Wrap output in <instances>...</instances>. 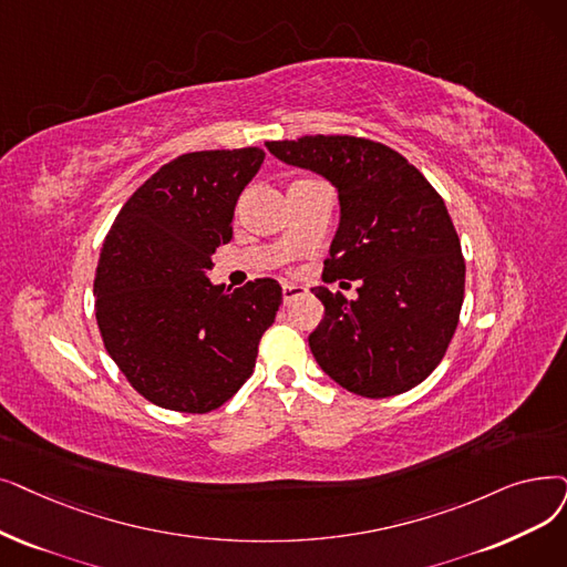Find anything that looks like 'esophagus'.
I'll list each match as a JSON object with an SVG mask.
<instances>
[{
  "instance_id": "obj_1",
  "label": "esophagus",
  "mask_w": 567,
  "mask_h": 567,
  "mask_svg": "<svg viewBox=\"0 0 567 567\" xmlns=\"http://www.w3.org/2000/svg\"><path fill=\"white\" fill-rule=\"evenodd\" d=\"M308 289L303 287V285H289V282H285L282 285V299H285V303H289V301H293V299H299V297H303Z\"/></svg>"
}]
</instances>
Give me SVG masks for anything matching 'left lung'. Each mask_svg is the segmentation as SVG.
I'll use <instances>...</instances> for the list:
<instances>
[{"label": "left lung", "instance_id": "1", "mask_svg": "<svg viewBox=\"0 0 567 567\" xmlns=\"http://www.w3.org/2000/svg\"><path fill=\"white\" fill-rule=\"evenodd\" d=\"M266 147L338 189L340 223L322 278L361 280L354 301L312 289L324 306L308 338L319 368L365 399L424 382L450 348L465 287L442 196L403 155L368 138L319 134Z\"/></svg>", "mask_w": 567, "mask_h": 567}]
</instances>
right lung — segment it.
I'll use <instances>...</instances> for the list:
<instances>
[{"label":"right lung","instance_id":"obj_1","mask_svg":"<svg viewBox=\"0 0 567 567\" xmlns=\"http://www.w3.org/2000/svg\"><path fill=\"white\" fill-rule=\"evenodd\" d=\"M264 157L259 147L181 155L130 196L106 234L96 324L130 384L159 408L210 412L255 371L282 287L259 278L231 291L208 270Z\"/></svg>","mask_w":567,"mask_h":567}]
</instances>
